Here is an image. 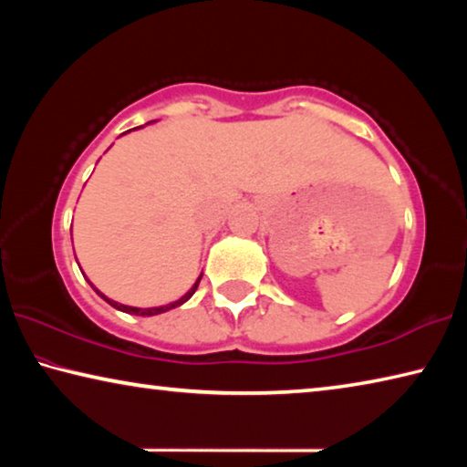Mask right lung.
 Wrapping results in <instances>:
<instances>
[{
    "label": "right lung",
    "instance_id": "add662e5",
    "mask_svg": "<svg viewBox=\"0 0 467 467\" xmlns=\"http://www.w3.org/2000/svg\"><path fill=\"white\" fill-rule=\"evenodd\" d=\"M200 280H202V275L200 278L195 280V284L192 286V290L187 292V295H183L181 296L179 300H175V303H171V305H162V306H150V309H138V306H128V305H121V303H115V300H110V298H107L105 295H102V292H99L97 288H94V284H90V286L97 290V295L99 296H102L107 300V303L110 305V306H115L117 311H123V313H131V315H141V317H150V315H161V313H167V311H171V309H175V306H179V305H183V303H187L189 298L193 296V292L197 290V286H200Z\"/></svg>",
    "mask_w": 467,
    "mask_h": 467
}]
</instances>
